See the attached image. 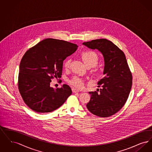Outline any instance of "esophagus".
<instances>
[{
  "label": "esophagus",
  "instance_id": "1",
  "mask_svg": "<svg viewBox=\"0 0 152 152\" xmlns=\"http://www.w3.org/2000/svg\"><path fill=\"white\" fill-rule=\"evenodd\" d=\"M72 92L73 93H77V92H79V90H78V89L75 88H73L72 89Z\"/></svg>",
  "mask_w": 152,
  "mask_h": 152
}]
</instances>
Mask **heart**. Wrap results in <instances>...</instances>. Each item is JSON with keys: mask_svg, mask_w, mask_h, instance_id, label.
<instances>
[{"mask_svg": "<svg viewBox=\"0 0 152 152\" xmlns=\"http://www.w3.org/2000/svg\"><path fill=\"white\" fill-rule=\"evenodd\" d=\"M81 58L87 66H94L96 65L99 58L96 52L92 51H86L82 52ZM71 60L69 58H67L65 60L64 63V66L65 68H68L70 64ZM69 83L73 87L77 88H81L84 87V80L78 76H75L72 79L69 80Z\"/></svg>", "mask_w": 152, "mask_h": 152, "instance_id": "heart-1", "label": "heart"}]
</instances>
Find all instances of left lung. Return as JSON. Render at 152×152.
Wrapping results in <instances>:
<instances>
[{
  "instance_id": "obj_1",
  "label": "left lung",
  "mask_w": 152,
  "mask_h": 152,
  "mask_svg": "<svg viewBox=\"0 0 152 152\" xmlns=\"http://www.w3.org/2000/svg\"><path fill=\"white\" fill-rule=\"evenodd\" d=\"M92 50H97L104 60L103 75L98 81L101 89L89 92L88 110L96 116L107 117L123 108L127 100L132 85V76L125 55L117 46L105 39L92 40L83 43Z\"/></svg>"
}]
</instances>
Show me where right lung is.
<instances>
[{
  "mask_svg": "<svg viewBox=\"0 0 152 152\" xmlns=\"http://www.w3.org/2000/svg\"><path fill=\"white\" fill-rule=\"evenodd\" d=\"M77 45L48 38L27 51L23 56L18 88L26 105L38 113L51 112L61 106L72 94L70 87H51V80L60 78L63 61L76 51Z\"/></svg>",
  "mask_w": 152,
  "mask_h": 152,
  "instance_id": "right-lung-1",
  "label": "right lung"
}]
</instances>
